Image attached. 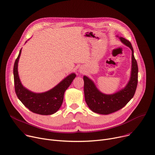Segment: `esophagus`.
Listing matches in <instances>:
<instances>
[{
    "label": "esophagus",
    "mask_w": 155,
    "mask_h": 155,
    "mask_svg": "<svg viewBox=\"0 0 155 155\" xmlns=\"http://www.w3.org/2000/svg\"><path fill=\"white\" fill-rule=\"evenodd\" d=\"M79 71L80 72V73H84V68H80V69H79Z\"/></svg>",
    "instance_id": "1"
}]
</instances>
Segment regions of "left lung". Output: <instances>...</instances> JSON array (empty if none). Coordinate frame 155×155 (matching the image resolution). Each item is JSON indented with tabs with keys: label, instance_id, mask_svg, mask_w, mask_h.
Wrapping results in <instances>:
<instances>
[{
	"label": "left lung",
	"instance_id": "1",
	"mask_svg": "<svg viewBox=\"0 0 155 155\" xmlns=\"http://www.w3.org/2000/svg\"><path fill=\"white\" fill-rule=\"evenodd\" d=\"M119 38L131 50V76L127 85L115 94L107 95L101 92L90 78L84 76V94L87 104L91 111L101 115H108L124 107L135 95L138 84V68L132 45L125 38L120 37Z\"/></svg>",
	"mask_w": 155,
	"mask_h": 155
}]
</instances>
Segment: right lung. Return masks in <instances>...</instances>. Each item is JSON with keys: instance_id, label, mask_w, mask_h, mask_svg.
<instances>
[{"instance_id": "add662e5", "label": "right lung", "mask_w": 155, "mask_h": 155, "mask_svg": "<svg viewBox=\"0 0 155 155\" xmlns=\"http://www.w3.org/2000/svg\"><path fill=\"white\" fill-rule=\"evenodd\" d=\"M21 51L22 48L19 51L14 66L15 91L18 98L25 107L33 113L42 115L54 114L60 109L62 104L64 93L76 77L75 74H70L48 91L43 93L31 91L23 86L18 76V63Z\"/></svg>"}]
</instances>
